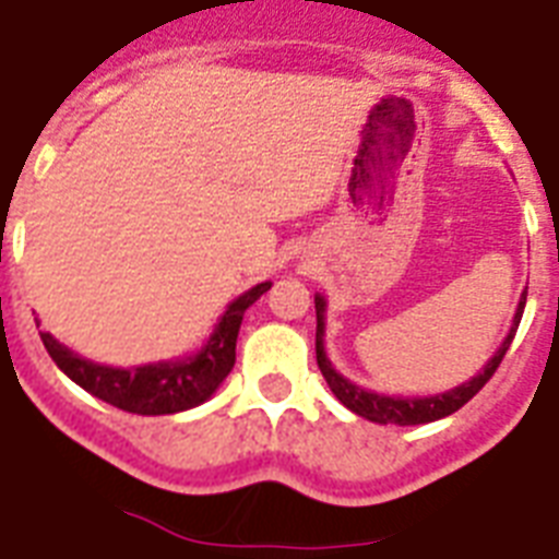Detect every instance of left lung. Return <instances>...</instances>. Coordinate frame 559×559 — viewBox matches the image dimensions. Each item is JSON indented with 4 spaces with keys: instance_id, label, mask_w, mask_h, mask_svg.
<instances>
[{
    "instance_id": "1",
    "label": "left lung",
    "mask_w": 559,
    "mask_h": 559,
    "mask_svg": "<svg viewBox=\"0 0 559 559\" xmlns=\"http://www.w3.org/2000/svg\"><path fill=\"white\" fill-rule=\"evenodd\" d=\"M524 301H527V290H524L519 308H515V317H512L510 334L503 337V343L498 346V353L491 355L489 364L479 370L471 382H462L453 391H444V394L436 396H388L376 394V391H367V388H358L355 382H349L346 376H341L329 361L325 355V299L322 296H313V305H317V364H320V373L325 376V382L332 388V394L341 400L343 406L355 412L358 417H367L373 424H396V427H415V424H432V420H441V417L453 415L459 408L468 403L471 396L479 394V388L489 382L495 370L503 361V355L510 349L512 337H515V329L522 322Z\"/></svg>"
}]
</instances>
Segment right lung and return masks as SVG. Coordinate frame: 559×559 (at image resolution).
<instances>
[{
	"mask_svg": "<svg viewBox=\"0 0 559 559\" xmlns=\"http://www.w3.org/2000/svg\"><path fill=\"white\" fill-rule=\"evenodd\" d=\"M272 287V281H263L258 287L242 293L239 299L227 305L216 332L201 346V353L177 361L142 364V367H109L94 364L82 355L70 353L52 334H40L52 361L73 382L85 388L103 403L115 408L132 412V415H177L186 408H195L216 394V388L225 382V376L234 370L237 361V334L242 317Z\"/></svg>",
	"mask_w": 559,
	"mask_h": 559,
	"instance_id": "1",
	"label": "right lung"
}]
</instances>
